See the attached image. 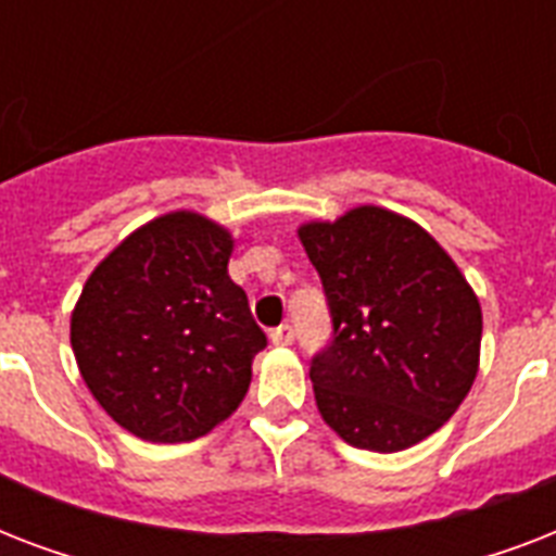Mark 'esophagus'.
Here are the masks:
<instances>
[{"mask_svg":"<svg viewBox=\"0 0 556 556\" xmlns=\"http://www.w3.org/2000/svg\"><path fill=\"white\" fill-rule=\"evenodd\" d=\"M270 343L274 346H291L294 343V326H288V323L277 326V329L270 331Z\"/></svg>","mask_w":556,"mask_h":556,"instance_id":"obj_1","label":"esophagus"}]
</instances>
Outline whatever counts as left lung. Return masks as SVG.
I'll return each instance as SVG.
<instances>
[{
  "instance_id": "obj_1",
  "label": "left lung",
  "mask_w": 556,
  "mask_h": 556,
  "mask_svg": "<svg viewBox=\"0 0 556 556\" xmlns=\"http://www.w3.org/2000/svg\"><path fill=\"white\" fill-rule=\"evenodd\" d=\"M296 236L334 323L312 364L323 421L371 453L432 435L479 371L482 305L465 274L421 225L378 204L305 222Z\"/></svg>"
}]
</instances>
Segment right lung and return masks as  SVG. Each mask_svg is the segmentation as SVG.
I'll use <instances>...</instances> for the list:
<instances>
[{
	"mask_svg": "<svg viewBox=\"0 0 556 556\" xmlns=\"http://www.w3.org/2000/svg\"><path fill=\"white\" fill-rule=\"evenodd\" d=\"M233 233L173 210L126 236L91 270L72 312V349L106 415L143 441L207 435L236 413L265 349L227 274Z\"/></svg>",
	"mask_w": 556,
	"mask_h": 556,
	"instance_id": "add662e5",
	"label": "right lung"
}]
</instances>
